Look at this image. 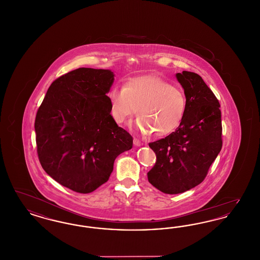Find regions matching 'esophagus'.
Listing matches in <instances>:
<instances>
[{"label":"esophagus","mask_w":260,"mask_h":260,"mask_svg":"<svg viewBox=\"0 0 260 260\" xmlns=\"http://www.w3.org/2000/svg\"><path fill=\"white\" fill-rule=\"evenodd\" d=\"M134 144H135L136 146H141V145H142V142H141L139 139H137V138H134Z\"/></svg>","instance_id":"obj_1"}]
</instances>
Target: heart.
Instances as JSON below:
<instances>
[{"mask_svg": "<svg viewBox=\"0 0 260 260\" xmlns=\"http://www.w3.org/2000/svg\"><path fill=\"white\" fill-rule=\"evenodd\" d=\"M112 116L118 124L126 123L138 110L136 122L142 134L167 136L180 124L186 111V95L179 87L157 76L132 79L124 87L109 90Z\"/></svg>", "mask_w": 260, "mask_h": 260, "instance_id": "obj_1", "label": "heart"}]
</instances>
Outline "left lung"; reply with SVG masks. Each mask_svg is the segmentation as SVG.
Masks as SVG:
<instances>
[{
	"label": "left lung",
	"instance_id": "1",
	"mask_svg": "<svg viewBox=\"0 0 260 260\" xmlns=\"http://www.w3.org/2000/svg\"><path fill=\"white\" fill-rule=\"evenodd\" d=\"M176 79L184 89L186 111L170 136L149 143L157 161L148 181L166 194H179L199 185L222 147L220 105L201 76L183 71Z\"/></svg>",
	"mask_w": 260,
	"mask_h": 260
}]
</instances>
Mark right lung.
<instances>
[{
    "label": "right lung",
    "mask_w": 260,
    "mask_h": 260,
    "mask_svg": "<svg viewBox=\"0 0 260 260\" xmlns=\"http://www.w3.org/2000/svg\"><path fill=\"white\" fill-rule=\"evenodd\" d=\"M111 70L79 68L49 87L35 120L38 157L45 172L75 192L105 183L115 159L133 148V137L116 124L107 93Z\"/></svg>",
    "instance_id": "obj_1"
}]
</instances>
